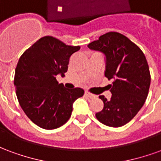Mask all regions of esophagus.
Here are the masks:
<instances>
[{"mask_svg": "<svg viewBox=\"0 0 161 161\" xmlns=\"http://www.w3.org/2000/svg\"><path fill=\"white\" fill-rule=\"evenodd\" d=\"M85 96L86 97H88L89 98H91V99H93V98H96V95L92 94V93H91V92H89V91H85Z\"/></svg>", "mask_w": 161, "mask_h": 161, "instance_id": "obj_1", "label": "esophagus"}]
</instances>
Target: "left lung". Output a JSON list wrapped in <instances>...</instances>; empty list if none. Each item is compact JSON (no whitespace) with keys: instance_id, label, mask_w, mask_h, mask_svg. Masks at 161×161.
I'll return each instance as SVG.
<instances>
[{"instance_id":"8db88e82","label":"left lung","mask_w":161,"mask_h":161,"mask_svg":"<svg viewBox=\"0 0 161 161\" xmlns=\"http://www.w3.org/2000/svg\"><path fill=\"white\" fill-rule=\"evenodd\" d=\"M88 47L104 53L105 77L114 79L108 84L110 100L99 96L103 108L96 117L108 127H121L135 117L148 95L151 76L145 55L137 45L117 32L106 33Z\"/></svg>"}]
</instances>
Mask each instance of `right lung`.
I'll use <instances>...</instances> for the list:
<instances>
[{"mask_svg":"<svg viewBox=\"0 0 161 161\" xmlns=\"http://www.w3.org/2000/svg\"><path fill=\"white\" fill-rule=\"evenodd\" d=\"M79 49L45 36L19 58L14 80L16 96L27 117L40 128L63 126L71 115L73 102L84 96L83 89H66L56 79L58 74L64 76L70 56Z\"/></svg>","mask_w":161,"mask_h":161,"instance_id":"add662e5","label":"right lung"}]
</instances>
